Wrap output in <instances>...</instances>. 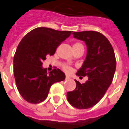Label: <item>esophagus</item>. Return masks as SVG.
Instances as JSON below:
<instances>
[{"label": "esophagus", "mask_w": 129, "mask_h": 129, "mask_svg": "<svg viewBox=\"0 0 129 129\" xmlns=\"http://www.w3.org/2000/svg\"><path fill=\"white\" fill-rule=\"evenodd\" d=\"M66 80H70V77L69 76H66Z\"/></svg>", "instance_id": "obj_1"}]
</instances>
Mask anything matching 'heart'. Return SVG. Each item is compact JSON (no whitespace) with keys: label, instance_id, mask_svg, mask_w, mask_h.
<instances>
[{"label":"heart","instance_id":"b5f03b06","mask_svg":"<svg viewBox=\"0 0 129 129\" xmlns=\"http://www.w3.org/2000/svg\"><path fill=\"white\" fill-rule=\"evenodd\" d=\"M83 47L82 44H81L80 43H76L74 45V47ZM63 70H64L66 72H70L71 68L70 67H69L68 66H63Z\"/></svg>","mask_w":129,"mask_h":129}]
</instances>
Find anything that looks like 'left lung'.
I'll list each match as a JSON object with an SVG mask.
<instances>
[{
  "mask_svg": "<svg viewBox=\"0 0 129 129\" xmlns=\"http://www.w3.org/2000/svg\"><path fill=\"white\" fill-rule=\"evenodd\" d=\"M73 35L84 41L87 47L86 57L76 75L88 76V80L84 84L75 80L76 89L67 93V98L75 108L87 109L101 100L111 84L116 70V58L108 39L99 32H74Z\"/></svg>",
  "mask_w": 129,
  "mask_h": 129,
  "instance_id": "obj_1",
  "label": "left lung"
}]
</instances>
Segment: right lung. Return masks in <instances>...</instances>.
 I'll use <instances>...</instances> for the list:
<instances>
[{
  "label": "right lung",
  "mask_w": 129,
  "mask_h": 129,
  "mask_svg": "<svg viewBox=\"0 0 129 129\" xmlns=\"http://www.w3.org/2000/svg\"><path fill=\"white\" fill-rule=\"evenodd\" d=\"M72 31L38 27L28 33L17 47L13 60L17 89L29 103L38 104L46 99L51 86L64 80L59 69L47 72L43 61L55 53L57 47L70 36Z\"/></svg>",
  "instance_id": "obj_1"
}]
</instances>
